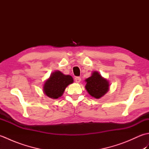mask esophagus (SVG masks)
Here are the masks:
<instances>
[{"mask_svg":"<svg viewBox=\"0 0 149 149\" xmlns=\"http://www.w3.org/2000/svg\"><path fill=\"white\" fill-rule=\"evenodd\" d=\"M81 81V77H75V81L76 82V83H80Z\"/></svg>","mask_w":149,"mask_h":149,"instance_id":"1","label":"esophagus"}]
</instances>
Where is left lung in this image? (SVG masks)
I'll return each mask as SVG.
<instances>
[{
	"label": "left lung",
	"mask_w": 149,
	"mask_h": 149,
	"mask_svg": "<svg viewBox=\"0 0 149 149\" xmlns=\"http://www.w3.org/2000/svg\"><path fill=\"white\" fill-rule=\"evenodd\" d=\"M86 89L91 96L99 99L109 90V82L103 78L98 72H94L92 75L86 79Z\"/></svg>",
	"instance_id": "1"
}]
</instances>
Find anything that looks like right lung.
Instances as JSON below:
<instances>
[{"mask_svg": "<svg viewBox=\"0 0 149 149\" xmlns=\"http://www.w3.org/2000/svg\"><path fill=\"white\" fill-rule=\"evenodd\" d=\"M73 82L70 75H64L59 71L54 72L44 84V93L52 99H58L62 95L66 86Z\"/></svg>", "mask_w": 149, "mask_h": 149, "instance_id": "obj_1", "label": "right lung"}]
</instances>
